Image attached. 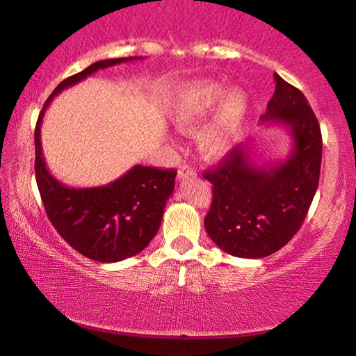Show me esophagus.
<instances>
[{
    "label": "esophagus",
    "instance_id": "1",
    "mask_svg": "<svg viewBox=\"0 0 356 356\" xmlns=\"http://www.w3.org/2000/svg\"><path fill=\"white\" fill-rule=\"evenodd\" d=\"M178 178L179 179H186V178H196V172L189 167V165H183L181 168L178 170Z\"/></svg>",
    "mask_w": 356,
    "mask_h": 356
}]
</instances>
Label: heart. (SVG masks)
I'll list each match as a JSON object with an SVG mask.
<instances>
[{"label": "heart", "mask_w": 356, "mask_h": 356, "mask_svg": "<svg viewBox=\"0 0 356 356\" xmlns=\"http://www.w3.org/2000/svg\"><path fill=\"white\" fill-rule=\"evenodd\" d=\"M218 106L212 120L199 133V149L209 159H220L238 143L248 116V97L216 81H197L179 92L173 104V121L179 129H197Z\"/></svg>", "instance_id": "b5f03b06"}]
</instances>
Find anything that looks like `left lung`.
<instances>
[{
    "instance_id": "left-lung-1",
    "label": "left lung",
    "mask_w": 356,
    "mask_h": 356,
    "mask_svg": "<svg viewBox=\"0 0 356 356\" xmlns=\"http://www.w3.org/2000/svg\"><path fill=\"white\" fill-rule=\"evenodd\" d=\"M275 92L262 123L289 131L284 160L257 165L251 143L238 145L217 168L204 173L212 204L204 218L207 235L228 254L259 259L284 248L300 230L319 184L323 138L306 97L274 74Z\"/></svg>"
}]
</instances>
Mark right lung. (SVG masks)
<instances>
[{"label": "right lung", "mask_w": 356, "mask_h": 356, "mask_svg": "<svg viewBox=\"0 0 356 356\" xmlns=\"http://www.w3.org/2000/svg\"><path fill=\"white\" fill-rule=\"evenodd\" d=\"M143 56L97 61L67 77L53 90L35 126V178L47 216L56 232L82 256L99 262H118L139 254L162 223L163 209L175 189L177 170L134 165L115 181L94 188H70L47 168L40 128L53 97L99 70Z\"/></svg>", "instance_id": "obj_1"}]
</instances>
